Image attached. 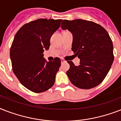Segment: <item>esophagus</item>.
I'll use <instances>...</instances> for the list:
<instances>
[{"label":"esophagus","instance_id":"obj_1","mask_svg":"<svg viewBox=\"0 0 121 121\" xmlns=\"http://www.w3.org/2000/svg\"><path fill=\"white\" fill-rule=\"evenodd\" d=\"M61 63H64L65 61V60H64V59H63V58H61Z\"/></svg>","mask_w":121,"mask_h":121}]
</instances>
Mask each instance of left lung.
<instances>
[{
	"label": "left lung",
	"instance_id": "left-lung-1",
	"mask_svg": "<svg viewBox=\"0 0 121 121\" xmlns=\"http://www.w3.org/2000/svg\"><path fill=\"white\" fill-rule=\"evenodd\" d=\"M61 27L73 35L72 50L80 58L75 66L68 61L66 72L72 84L82 89H90L104 80L114 61L113 44L107 31L99 24L86 20H63Z\"/></svg>",
	"mask_w": 121,
	"mask_h": 121
}]
</instances>
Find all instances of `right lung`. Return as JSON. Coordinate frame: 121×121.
I'll list each match as a JSON object with an SVG mask.
<instances>
[{
	"label": "right lung",
	"mask_w": 121,
	"mask_h": 121,
	"mask_svg": "<svg viewBox=\"0 0 121 121\" xmlns=\"http://www.w3.org/2000/svg\"><path fill=\"white\" fill-rule=\"evenodd\" d=\"M61 21L39 19L25 24L14 36L10 51L12 70L21 84L32 92H45L55 83L60 59L47 61L43 52L49 49L51 36Z\"/></svg>",
	"instance_id": "add662e5"
}]
</instances>
